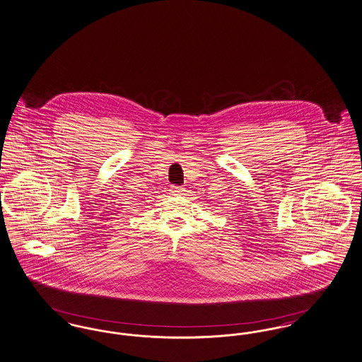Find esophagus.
I'll list each match as a JSON object with an SVG mask.
<instances>
[{
  "instance_id": "esophagus-1",
  "label": "esophagus",
  "mask_w": 362,
  "mask_h": 362,
  "mask_svg": "<svg viewBox=\"0 0 362 362\" xmlns=\"http://www.w3.org/2000/svg\"><path fill=\"white\" fill-rule=\"evenodd\" d=\"M171 191H173V194H182L185 189L180 187V186H171Z\"/></svg>"
}]
</instances>
